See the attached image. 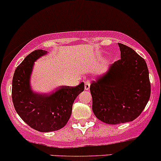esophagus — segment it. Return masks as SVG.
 <instances>
[{
	"label": "esophagus",
	"mask_w": 161,
	"mask_h": 161,
	"mask_svg": "<svg viewBox=\"0 0 161 161\" xmlns=\"http://www.w3.org/2000/svg\"><path fill=\"white\" fill-rule=\"evenodd\" d=\"M90 82L89 80L85 81V86H84V89L85 90H90Z\"/></svg>",
	"instance_id": "34e87169"
}]
</instances>
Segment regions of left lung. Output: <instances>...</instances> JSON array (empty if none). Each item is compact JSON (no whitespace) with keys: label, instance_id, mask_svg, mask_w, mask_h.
<instances>
[{"label":"left lung","instance_id":"1","mask_svg":"<svg viewBox=\"0 0 161 161\" xmlns=\"http://www.w3.org/2000/svg\"><path fill=\"white\" fill-rule=\"evenodd\" d=\"M121 59L91 83L92 111L109 125L132 121L140 115L150 97L149 70L134 50L118 43Z\"/></svg>","mask_w":161,"mask_h":161}]
</instances>
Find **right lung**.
<instances>
[{
    "instance_id": "right-lung-1",
    "label": "right lung",
    "mask_w": 161,
    "mask_h": 161,
    "mask_svg": "<svg viewBox=\"0 0 161 161\" xmlns=\"http://www.w3.org/2000/svg\"><path fill=\"white\" fill-rule=\"evenodd\" d=\"M48 52L36 50L25 57L15 69L12 79V101L21 118L41 132L58 131L69 121L72 104L84 90V82L75 87L61 86L49 94L32 90L31 76L35 61Z\"/></svg>"
}]
</instances>
